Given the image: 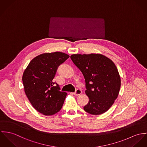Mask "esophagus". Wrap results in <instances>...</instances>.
I'll return each instance as SVG.
<instances>
[{
    "label": "esophagus",
    "mask_w": 147,
    "mask_h": 147,
    "mask_svg": "<svg viewBox=\"0 0 147 147\" xmlns=\"http://www.w3.org/2000/svg\"><path fill=\"white\" fill-rule=\"evenodd\" d=\"M82 93V91L81 90V89H79V88H77V89L76 90L75 92H74L73 94H74V95L75 96H78V95H80Z\"/></svg>",
    "instance_id": "1"
}]
</instances>
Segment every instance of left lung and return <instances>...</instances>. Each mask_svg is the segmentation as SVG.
Instances as JSON below:
<instances>
[{
    "instance_id": "8db88e82",
    "label": "left lung",
    "mask_w": 147,
    "mask_h": 147,
    "mask_svg": "<svg viewBox=\"0 0 147 147\" xmlns=\"http://www.w3.org/2000/svg\"><path fill=\"white\" fill-rule=\"evenodd\" d=\"M70 58L85 79L89 101L84 110L92 115L106 112L114 104L121 87L120 76L114 63L100 53L73 54Z\"/></svg>"
}]
</instances>
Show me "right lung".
Wrapping results in <instances>:
<instances>
[{
  "instance_id": "add662e5",
  "label": "right lung",
  "mask_w": 147,
  "mask_h": 147,
  "mask_svg": "<svg viewBox=\"0 0 147 147\" xmlns=\"http://www.w3.org/2000/svg\"><path fill=\"white\" fill-rule=\"evenodd\" d=\"M69 57L61 52L42 53L34 57L24 71L25 94L33 107L43 115L56 114L63 105L67 93L60 91L53 80L58 66Z\"/></svg>"
}]
</instances>
